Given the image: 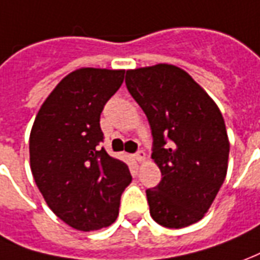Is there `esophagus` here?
I'll return each instance as SVG.
<instances>
[{"mask_svg":"<svg viewBox=\"0 0 260 260\" xmlns=\"http://www.w3.org/2000/svg\"><path fill=\"white\" fill-rule=\"evenodd\" d=\"M134 157H135V160L143 161L145 159H146V155H145V152H143V150H139V152H136L135 155H134Z\"/></svg>","mask_w":260,"mask_h":260,"instance_id":"34e87169","label":"esophagus"}]
</instances>
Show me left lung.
<instances>
[{"instance_id":"8db88e82","label":"left lung","mask_w":260,"mask_h":260,"mask_svg":"<svg viewBox=\"0 0 260 260\" xmlns=\"http://www.w3.org/2000/svg\"><path fill=\"white\" fill-rule=\"evenodd\" d=\"M129 94L148 118L161 180L146 190L157 224L184 228L204 217L226 176L230 142L218 107L184 70L156 64L126 72Z\"/></svg>"}]
</instances>
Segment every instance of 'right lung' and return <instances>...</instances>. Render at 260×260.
<instances>
[{"label": "right lung", "instance_id": "1", "mask_svg": "<svg viewBox=\"0 0 260 260\" xmlns=\"http://www.w3.org/2000/svg\"><path fill=\"white\" fill-rule=\"evenodd\" d=\"M124 70L80 69L50 92L29 138L30 170L49 208L79 231L117 219L132 180L124 161L100 148V115L124 81Z\"/></svg>", "mask_w": 260, "mask_h": 260}]
</instances>
